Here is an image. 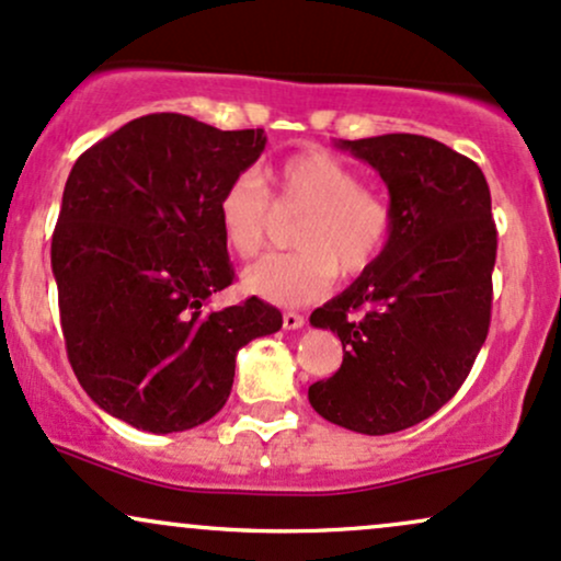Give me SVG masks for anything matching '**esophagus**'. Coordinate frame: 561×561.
Masks as SVG:
<instances>
[{
	"instance_id": "obj_1",
	"label": "esophagus",
	"mask_w": 561,
	"mask_h": 561,
	"mask_svg": "<svg viewBox=\"0 0 561 561\" xmlns=\"http://www.w3.org/2000/svg\"><path fill=\"white\" fill-rule=\"evenodd\" d=\"M305 325V314L299 312H283V329L286 331H297Z\"/></svg>"
}]
</instances>
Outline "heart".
Masks as SVG:
<instances>
[{
  "label": "heart",
  "instance_id": "heart-1",
  "mask_svg": "<svg viewBox=\"0 0 561 561\" xmlns=\"http://www.w3.org/2000/svg\"><path fill=\"white\" fill-rule=\"evenodd\" d=\"M275 208L301 214L294 228L299 249L267 256L243 275L249 294L275 305H307L329 291L336 273L352 278L370 270L394 228L389 198L325 148L299 150L280 161L273 172V198L256 172L236 174L217 198L225 247L241 260L260 254L275 225Z\"/></svg>",
  "mask_w": 561,
  "mask_h": 561
}]
</instances>
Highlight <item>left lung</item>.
I'll use <instances>...</instances> for the list:
<instances>
[{
    "mask_svg": "<svg viewBox=\"0 0 561 561\" xmlns=\"http://www.w3.org/2000/svg\"><path fill=\"white\" fill-rule=\"evenodd\" d=\"M389 187L379 262L310 314L342 339V368L307 392L331 424L392 434L430 419L467 381L490 329L499 236L482 169L421 135L339 140Z\"/></svg>",
    "mask_w": 561,
    "mask_h": 561,
    "instance_id": "obj_1",
    "label": "left lung"
}]
</instances>
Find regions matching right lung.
<instances>
[{
  "label": "right lung",
  "mask_w": 561,
  "mask_h": 561,
  "mask_svg": "<svg viewBox=\"0 0 561 561\" xmlns=\"http://www.w3.org/2000/svg\"><path fill=\"white\" fill-rule=\"evenodd\" d=\"M264 142V129L150 113L73 163L53 232L60 325L111 416L153 434L204 424L230 398L238 350L283 325L256 297L206 310L236 278L217 198Z\"/></svg>",
  "instance_id": "right-lung-1"
}]
</instances>
